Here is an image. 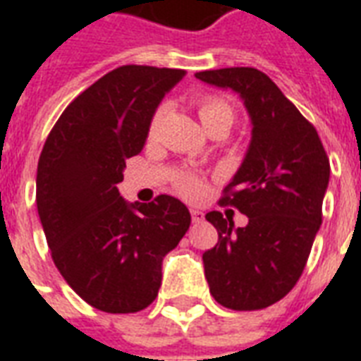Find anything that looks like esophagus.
<instances>
[{
	"label": "esophagus",
	"mask_w": 361,
	"mask_h": 361,
	"mask_svg": "<svg viewBox=\"0 0 361 361\" xmlns=\"http://www.w3.org/2000/svg\"><path fill=\"white\" fill-rule=\"evenodd\" d=\"M191 219H192V223H202L204 214L200 212V209H191Z\"/></svg>",
	"instance_id": "34e87169"
}]
</instances>
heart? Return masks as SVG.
<instances>
[{"label": "heart", "instance_id": "heart-1", "mask_svg": "<svg viewBox=\"0 0 361 361\" xmlns=\"http://www.w3.org/2000/svg\"><path fill=\"white\" fill-rule=\"evenodd\" d=\"M198 106V116H200V121L206 127V130L215 127V125H228L231 127L232 121H234V110L226 101L219 97H200L197 101ZM164 110L159 109L152 118V123H149V135H155L159 129V123L163 120ZM176 187L181 195L185 197H192L200 191V183H198L197 178H192L189 174H180L176 178Z\"/></svg>", "mask_w": 361, "mask_h": 361}]
</instances>
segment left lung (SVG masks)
<instances>
[{"instance_id": "8db88e82", "label": "left lung", "mask_w": 361, "mask_h": 361, "mask_svg": "<svg viewBox=\"0 0 361 361\" xmlns=\"http://www.w3.org/2000/svg\"><path fill=\"white\" fill-rule=\"evenodd\" d=\"M195 76L238 93L251 120L245 157L221 198L247 215V225L209 212L219 241L202 260L215 302L257 311L285 298L305 268L322 223L330 161L317 129L262 71L228 67Z\"/></svg>"}]
</instances>
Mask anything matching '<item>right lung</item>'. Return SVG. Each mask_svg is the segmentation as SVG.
Returning a JSON list of instances; mask_svg holds the SVG:
<instances>
[{
    "label": "right lung",
    "mask_w": 361,
    "mask_h": 361,
    "mask_svg": "<svg viewBox=\"0 0 361 361\" xmlns=\"http://www.w3.org/2000/svg\"><path fill=\"white\" fill-rule=\"evenodd\" d=\"M181 69L123 65L59 116L37 164V209L52 260L78 296L104 313H136L157 298L163 258L191 214L161 195L129 204L118 191L125 161L142 152Z\"/></svg>",
    "instance_id": "obj_1"
}]
</instances>
